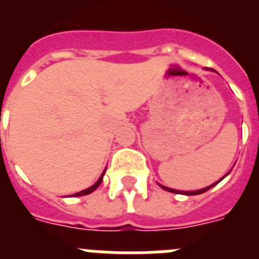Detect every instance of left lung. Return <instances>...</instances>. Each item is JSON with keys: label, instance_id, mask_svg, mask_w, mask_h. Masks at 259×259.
Listing matches in <instances>:
<instances>
[{"label": "left lung", "instance_id": "8db88e82", "mask_svg": "<svg viewBox=\"0 0 259 259\" xmlns=\"http://www.w3.org/2000/svg\"><path fill=\"white\" fill-rule=\"evenodd\" d=\"M211 71H214V70H211ZM228 175V172L226 174V175L223 176V178H226V176ZM223 178H222V179H223ZM221 179V180H222ZM221 180H218V182L217 183H214V184H211V185H209V187H206V188H202V189H198V191H176V189H172V188H168V187H164V185H161V188H163L164 191H168V192H172V193H180V194H187V196H194V194H201V193H203V192H206V191H209L210 188H212V187H214V185H217L218 184L219 182H221Z\"/></svg>", "mask_w": 259, "mask_h": 259}]
</instances>
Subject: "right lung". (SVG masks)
Here are the masks:
<instances>
[{
  "label": "right lung",
  "mask_w": 259,
  "mask_h": 259,
  "mask_svg": "<svg viewBox=\"0 0 259 259\" xmlns=\"http://www.w3.org/2000/svg\"><path fill=\"white\" fill-rule=\"evenodd\" d=\"M104 175H105V171H104V172H102V175L100 176V179H98L97 182L95 183V184H93V185H91V187H89V188L84 189V191H80V192H77V193H75L74 196H85V194L92 193L93 191H96V189L98 188V185H100V184H101V183H102V178H104Z\"/></svg>",
  "instance_id": "obj_1"
}]
</instances>
